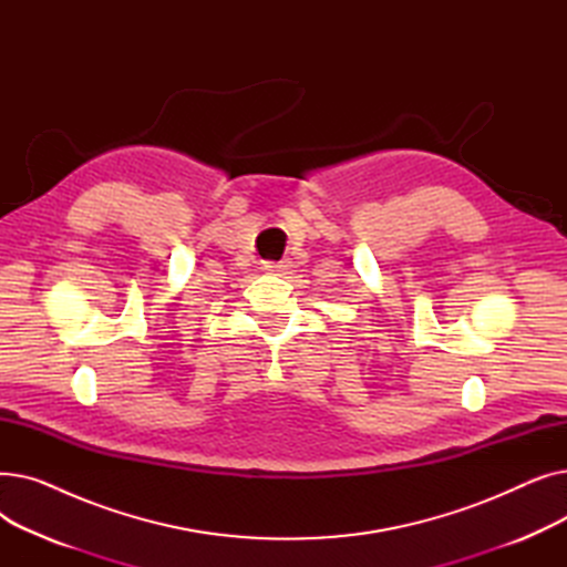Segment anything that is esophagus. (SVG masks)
Segmentation results:
<instances>
[{"instance_id": "obj_1", "label": "esophagus", "mask_w": 567, "mask_h": 567, "mask_svg": "<svg viewBox=\"0 0 567 567\" xmlns=\"http://www.w3.org/2000/svg\"><path fill=\"white\" fill-rule=\"evenodd\" d=\"M289 268H291V261H287V259H282V261H264L261 264V271L276 274V276H285Z\"/></svg>"}]
</instances>
